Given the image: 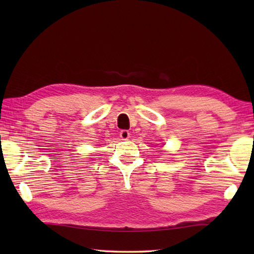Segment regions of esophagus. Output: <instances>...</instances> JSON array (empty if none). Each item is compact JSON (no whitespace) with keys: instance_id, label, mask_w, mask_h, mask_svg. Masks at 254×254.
Here are the masks:
<instances>
[{"instance_id":"34e87169","label":"esophagus","mask_w":254,"mask_h":254,"mask_svg":"<svg viewBox=\"0 0 254 254\" xmlns=\"http://www.w3.org/2000/svg\"><path fill=\"white\" fill-rule=\"evenodd\" d=\"M130 132H128L127 130H122L121 132H120V137L122 138V139H124V141H126V139H128L130 138Z\"/></svg>"}]
</instances>
